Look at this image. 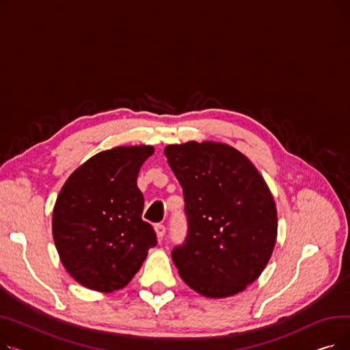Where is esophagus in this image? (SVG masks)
<instances>
[{"instance_id": "34e87169", "label": "esophagus", "mask_w": 350, "mask_h": 350, "mask_svg": "<svg viewBox=\"0 0 350 350\" xmlns=\"http://www.w3.org/2000/svg\"><path fill=\"white\" fill-rule=\"evenodd\" d=\"M154 231H156V235H157L159 240H163V237L165 234V227L163 224H156Z\"/></svg>"}]
</instances>
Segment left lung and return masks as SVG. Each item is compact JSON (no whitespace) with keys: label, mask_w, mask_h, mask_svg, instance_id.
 <instances>
[{"label":"left lung","mask_w":350,"mask_h":350,"mask_svg":"<svg viewBox=\"0 0 350 350\" xmlns=\"http://www.w3.org/2000/svg\"><path fill=\"white\" fill-rule=\"evenodd\" d=\"M183 187L187 238L172 252L178 275L206 298L244 291L267 267L278 234L272 193L251 160L218 142L164 147Z\"/></svg>","instance_id":"8db88e82"}]
</instances>
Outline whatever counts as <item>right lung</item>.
<instances>
[{
  "instance_id": "right-lung-1",
  "label": "right lung",
  "mask_w": 350,
  "mask_h": 350,
  "mask_svg": "<svg viewBox=\"0 0 350 350\" xmlns=\"http://www.w3.org/2000/svg\"><path fill=\"white\" fill-rule=\"evenodd\" d=\"M153 146H118L92 156L65 181L55 201L52 235L70 277L98 292L124 288L157 244L142 219L144 198L137 187Z\"/></svg>"
}]
</instances>
